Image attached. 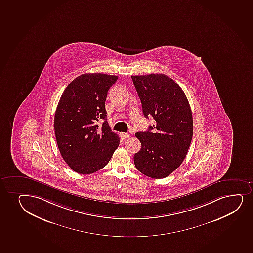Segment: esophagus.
I'll return each instance as SVG.
<instances>
[{
  "label": "esophagus",
  "instance_id": "esophagus-1",
  "mask_svg": "<svg viewBox=\"0 0 253 253\" xmlns=\"http://www.w3.org/2000/svg\"><path fill=\"white\" fill-rule=\"evenodd\" d=\"M120 136H121L122 139H126V138L130 137V134L126 133V132H122V133H120Z\"/></svg>",
  "mask_w": 253,
  "mask_h": 253
}]
</instances>
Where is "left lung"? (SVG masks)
<instances>
[{
    "instance_id": "8db88e82",
    "label": "left lung",
    "mask_w": 253,
    "mask_h": 253,
    "mask_svg": "<svg viewBox=\"0 0 253 253\" xmlns=\"http://www.w3.org/2000/svg\"><path fill=\"white\" fill-rule=\"evenodd\" d=\"M146 118L154 124L136 133L142 148L134 155L141 173L154 179L166 178L183 162L193 134L188 99L180 86L161 73L131 76Z\"/></svg>"
}]
</instances>
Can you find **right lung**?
I'll return each instance as SVG.
<instances>
[{"instance_id":"obj_1","label":"right lung","mask_w":253,"mask_h":253,"mask_svg":"<svg viewBox=\"0 0 253 253\" xmlns=\"http://www.w3.org/2000/svg\"><path fill=\"white\" fill-rule=\"evenodd\" d=\"M118 77L85 73L66 87L55 111L54 126L61 156L79 174L104 168L119 146L120 137L106 122L105 100ZM104 119L102 126L96 125Z\"/></svg>"}]
</instances>
